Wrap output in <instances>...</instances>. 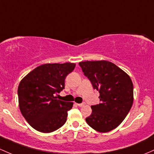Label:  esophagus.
I'll use <instances>...</instances> for the list:
<instances>
[{"mask_svg":"<svg viewBox=\"0 0 154 154\" xmlns=\"http://www.w3.org/2000/svg\"><path fill=\"white\" fill-rule=\"evenodd\" d=\"M85 102H82V103H80V104H77V105H78V107H83V106H85Z\"/></svg>","mask_w":154,"mask_h":154,"instance_id":"obj_1","label":"esophagus"}]
</instances>
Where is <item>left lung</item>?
<instances>
[{
    "instance_id": "1",
    "label": "left lung",
    "mask_w": 154,
    "mask_h": 154,
    "mask_svg": "<svg viewBox=\"0 0 154 154\" xmlns=\"http://www.w3.org/2000/svg\"><path fill=\"white\" fill-rule=\"evenodd\" d=\"M84 75L99 92V104L91 106L87 124L99 132H108L122 123L134 100L133 83L126 72L107 60L79 63Z\"/></svg>"
}]
</instances>
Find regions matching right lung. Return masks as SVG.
I'll return each mask as SVG.
<instances>
[{"label": "right lung", "instance_id": "right-lung-1", "mask_svg": "<svg viewBox=\"0 0 154 154\" xmlns=\"http://www.w3.org/2000/svg\"><path fill=\"white\" fill-rule=\"evenodd\" d=\"M75 63H47L28 73L20 82L17 94L21 113L33 129L43 133L58 129L65 124L73 102L57 99L65 88L66 76Z\"/></svg>", "mask_w": 154, "mask_h": 154}]
</instances>
